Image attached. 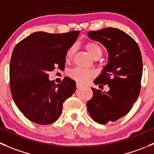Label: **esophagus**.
Instances as JSON below:
<instances>
[{
	"label": "esophagus",
	"mask_w": 154,
	"mask_h": 154,
	"mask_svg": "<svg viewBox=\"0 0 154 154\" xmlns=\"http://www.w3.org/2000/svg\"><path fill=\"white\" fill-rule=\"evenodd\" d=\"M76 86H77V88H80V87H82V85L80 84V83H77V84H76Z\"/></svg>",
	"instance_id": "34e87169"
}]
</instances>
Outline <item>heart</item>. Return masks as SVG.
Instances as JSON below:
<instances>
[{
    "label": "heart",
    "mask_w": 154,
    "mask_h": 154,
    "mask_svg": "<svg viewBox=\"0 0 154 154\" xmlns=\"http://www.w3.org/2000/svg\"><path fill=\"white\" fill-rule=\"evenodd\" d=\"M85 48H86L87 53L90 55L92 58L94 59H99L103 53L102 48L99 44L95 42H87L85 44ZM76 47L74 46L70 47L67 51L65 55V59L67 61L71 60L74 56L75 53ZM68 76L75 81L78 83H85L89 81L91 78L95 76V72L92 70H86L82 68H74L68 72Z\"/></svg>",
    "instance_id": "obj_1"
}]
</instances>
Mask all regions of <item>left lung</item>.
Segmentation results:
<instances>
[{"label":"left lung","instance_id":"left-lung-1","mask_svg":"<svg viewBox=\"0 0 154 154\" xmlns=\"http://www.w3.org/2000/svg\"><path fill=\"white\" fill-rule=\"evenodd\" d=\"M87 35L103 44L108 53L107 64L94 83L107 84L110 90L102 92L92 88L93 96L86 103L92 118L98 123L106 124L127 114L138 98L142 77V57L133 38L120 29L103 28L89 31Z\"/></svg>","mask_w":154,"mask_h":154}]
</instances>
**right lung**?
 Here are the masks:
<instances>
[{"instance_id":"1","label":"right lung","mask_w":154,"mask_h":154,"mask_svg":"<svg viewBox=\"0 0 154 154\" xmlns=\"http://www.w3.org/2000/svg\"><path fill=\"white\" fill-rule=\"evenodd\" d=\"M79 31L65 34L32 33L15 47L10 65V91L15 104L27 119L47 125L60 116L63 102L73 95L76 83L65 77L56 85L49 71L65 68V55Z\"/></svg>"}]
</instances>
